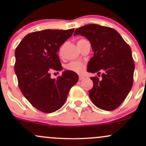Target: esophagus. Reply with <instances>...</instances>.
Returning <instances> with one entry per match:
<instances>
[{"label":"esophagus","instance_id":"34e87169","mask_svg":"<svg viewBox=\"0 0 146 146\" xmlns=\"http://www.w3.org/2000/svg\"><path fill=\"white\" fill-rule=\"evenodd\" d=\"M84 78V77L81 76V75H80V76H79V80H80V81H81V80H82Z\"/></svg>","mask_w":146,"mask_h":146}]
</instances>
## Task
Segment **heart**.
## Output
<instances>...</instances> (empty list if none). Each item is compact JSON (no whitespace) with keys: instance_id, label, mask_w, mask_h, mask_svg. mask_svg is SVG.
<instances>
[{"instance_id":"heart-1","label":"heart","mask_w":146,"mask_h":146,"mask_svg":"<svg viewBox=\"0 0 146 146\" xmlns=\"http://www.w3.org/2000/svg\"><path fill=\"white\" fill-rule=\"evenodd\" d=\"M84 39H81L79 40L78 41V42H79L83 40ZM66 68L68 71H71L73 72H75V73H83L84 71L85 70V64L81 62H78V61H73L70 62L69 64H68L67 66H66Z\"/></svg>"}]
</instances>
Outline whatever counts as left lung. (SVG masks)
Returning a JSON list of instances; mask_svg holds the SVG:
<instances>
[{
  "label": "left lung",
  "instance_id": "1",
  "mask_svg": "<svg viewBox=\"0 0 146 146\" xmlns=\"http://www.w3.org/2000/svg\"><path fill=\"white\" fill-rule=\"evenodd\" d=\"M90 42L94 54L88 64L87 71H103L102 80L91 77L93 86L89 90L92 102L100 109L113 110L126 98L133 84L135 62L131 48L116 30L108 27L90 24L75 31Z\"/></svg>",
  "mask_w": 146,
  "mask_h": 146
}]
</instances>
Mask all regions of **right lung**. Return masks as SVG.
Segmentation results:
<instances>
[{"mask_svg":"<svg viewBox=\"0 0 146 146\" xmlns=\"http://www.w3.org/2000/svg\"><path fill=\"white\" fill-rule=\"evenodd\" d=\"M73 31L74 29H45L30 33L15 50L14 71L20 90L33 107L43 113L60 109L78 80L77 73L68 70L57 79L51 78L52 72L62 69L57 52Z\"/></svg>","mask_w":146,"mask_h":146,"instance_id":"obj_1","label":"right lung"}]
</instances>
